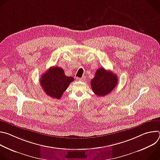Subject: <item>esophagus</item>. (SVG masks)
Segmentation results:
<instances>
[{
  "instance_id": "1",
  "label": "esophagus",
  "mask_w": 160,
  "mask_h": 160,
  "mask_svg": "<svg viewBox=\"0 0 160 160\" xmlns=\"http://www.w3.org/2000/svg\"><path fill=\"white\" fill-rule=\"evenodd\" d=\"M78 80H79L80 81H81V82H83V81L85 80V77H82V78H79Z\"/></svg>"
}]
</instances>
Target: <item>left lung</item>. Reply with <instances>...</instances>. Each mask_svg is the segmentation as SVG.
Masks as SVG:
<instances>
[{
  "mask_svg": "<svg viewBox=\"0 0 160 160\" xmlns=\"http://www.w3.org/2000/svg\"><path fill=\"white\" fill-rule=\"evenodd\" d=\"M118 83L116 74L111 71L100 68L96 72L94 78L91 80L90 84L94 94L98 96H105L109 94Z\"/></svg>",
  "mask_w": 160,
  "mask_h": 160,
  "instance_id": "obj_1",
  "label": "left lung"
}]
</instances>
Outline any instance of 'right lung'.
I'll list each match as a JSON object with an SVG mask.
<instances>
[{
	"instance_id": "add662e5",
	"label": "right lung",
	"mask_w": 160,
	"mask_h": 160,
	"mask_svg": "<svg viewBox=\"0 0 160 160\" xmlns=\"http://www.w3.org/2000/svg\"><path fill=\"white\" fill-rule=\"evenodd\" d=\"M73 80V77L65 75L61 68L53 66L43 73L40 83L43 90L48 96L59 99Z\"/></svg>"
}]
</instances>
